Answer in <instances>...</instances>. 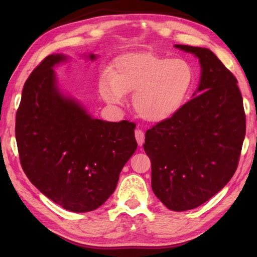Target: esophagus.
I'll list each match as a JSON object with an SVG mask.
<instances>
[{"label": "esophagus", "instance_id": "34e87169", "mask_svg": "<svg viewBox=\"0 0 257 257\" xmlns=\"http://www.w3.org/2000/svg\"><path fill=\"white\" fill-rule=\"evenodd\" d=\"M135 136H136V139H137V143L138 145L141 147L144 145L145 143V133L143 132V130H136L135 133Z\"/></svg>", "mask_w": 257, "mask_h": 257}]
</instances>
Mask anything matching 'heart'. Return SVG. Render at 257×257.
Here are the masks:
<instances>
[{"label": "heart", "mask_w": 257, "mask_h": 257, "mask_svg": "<svg viewBox=\"0 0 257 257\" xmlns=\"http://www.w3.org/2000/svg\"><path fill=\"white\" fill-rule=\"evenodd\" d=\"M194 83V70L183 58L152 52L128 53L116 59L111 73L98 85L103 100L121 105L125 94H134V107L148 122L167 121L181 110Z\"/></svg>", "instance_id": "b5f03b06"}]
</instances>
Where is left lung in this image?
<instances>
[{"mask_svg": "<svg viewBox=\"0 0 257 257\" xmlns=\"http://www.w3.org/2000/svg\"><path fill=\"white\" fill-rule=\"evenodd\" d=\"M199 58L193 98L167 121L147 130L151 187L168 209L203 204L235 173L245 137V112L237 80L207 48L174 45Z\"/></svg>", "mask_w": 257, "mask_h": 257, "instance_id": "obj_1", "label": "left lung"}]
</instances>
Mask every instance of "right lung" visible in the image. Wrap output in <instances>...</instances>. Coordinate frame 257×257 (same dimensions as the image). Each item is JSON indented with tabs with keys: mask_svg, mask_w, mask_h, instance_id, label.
<instances>
[{
	"mask_svg": "<svg viewBox=\"0 0 257 257\" xmlns=\"http://www.w3.org/2000/svg\"><path fill=\"white\" fill-rule=\"evenodd\" d=\"M96 61L98 55H81ZM52 54L25 81L16 112L15 137L27 178L56 204L72 212L94 211L117 187L136 149L134 122L92 118L59 88L54 67L67 62Z\"/></svg>",
	"mask_w": 257,
	"mask_h": 257,
	"instance_id": "add662e5",
	"label": "right lung"
}]
</instances>
